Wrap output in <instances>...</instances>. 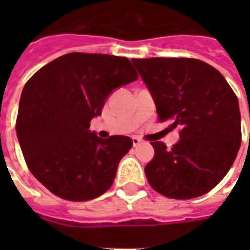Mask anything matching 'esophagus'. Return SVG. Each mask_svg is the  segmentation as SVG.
Wrapping results in <instances>:
<instances>
[{
  "label": "esophagus",
  "instance_id": "esophagus-1",
  "mask_svg": "<svg viewBox=\"0 0 250 250\" xmlns=\"http://www.w3.org/2000/svg\"><path fill=\"white\" fill-rule=\"evenodd\" d=\"M132 144H133V146H137V145L141 144V140H140V139H139V137L133 136L132 137Z\"/></svg>",
  "mask_w": 250,
  "mask_h": 250
}]
</instances>
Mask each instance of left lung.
<instances>
[{
	"label": "left lung",
	"mask_w": 250,
	"mask_h": 250,
	"mask_svg": "<svg viewBox=\"0 0 250 250\" xmlns=\"http://www.w3.org/2000/svg\"><path fill=\"white\" fill-rule=\"evenodd\" d=\"M152 92L158 121L180 128L167 149L152 141L154 158L145 166L149 184L165 197L189 200L225 178L241 144L239 101L213 66L194 58L131 60Z\"/></svg>",
	"instance_id": "8db88e82"
}]
</instances>
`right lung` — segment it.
Listing matches in <instances>:
<instances>
[{"instance_id": "add662e5", "label": "right lung", "mask_w": 250, "mask_h": 250, "mask_svg": "<svg viewBox=\"0 0 250 250\" xmlns=\"http://www.w3.org/2000/svg\"><path fill=\"white\" fill-rule=\"evenodd\" d=\"M139 75L125 57L68 53L25 83L17 117L18 140L29 171L53 194L88 201L113 186L127 136L101 139L90 132L115 88Z\"/></svg>"}]
</instances>
